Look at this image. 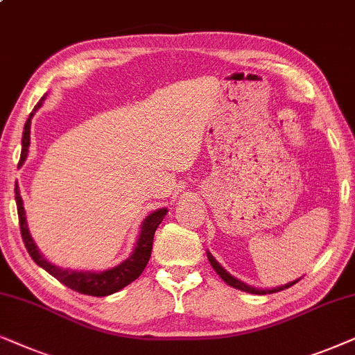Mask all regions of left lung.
<instances>
[{
	"label": "left lung",
	"mask_w": 355,
	"mask_h": 355,
	"mask_svg": "<svg viewBox=\"0 0 355 355\" xmlns=\"http://www.w3.org/2000/svg\"><path fill=\"white\" fill-rule=\"evenodd\" d=\"M207 258H209V263H211V266L216 269V272L219 274V276L222 277V279H224L227 284L229 286H232V287H235V289H240V291H243V292H250V294H257V295H264V294H274V292H279V291H284V289H289L291 286H294V284H297V282H299L300 279H297V281H294V282H289V284H286V286H282V287H277V289H254V287H250V286H247V284H243L242 281H239V279H235L234 276H230L229 272L225 271L224 268L220 266L219 263L216 261L214 258L211 257V253H207Z\"/></svg>",
	"instance_id": "left-lung-1"
}]
</instances>
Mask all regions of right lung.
<instances>
[{"label":"right lung","instance_id":"1","mask_svg":"<svg viewBox=\"0 0 355 355\" xmlns=\"http://www.w3.org/2000/svg\"><path fill=\"white\" fill-rule=\"evenodd\" d=\"M42 101H44V97H42ZM39 107L40 103L34 108V110H37ZM32 116H34V113H31L29 120H27L26 125H24L22 153H21V160H19V164H22L24 160H26L27 153H29ZM14 193H16V205H17L19 225H21V235H22L24 245H26L27 252L31 254V258L34 259L40 268H44L46 272H50L51 276L56 277L61 284H64L66 287H69V289L79 292V294L92 295V297H105V295L115 294V292L123 289V287L131 284L135 279H138L150 258L155 230H157L159 224L164 220L165 214H167V209H157L150 216L146 217L143 225H141V234H139L138 242H136V248L133 254H131L128 259H125L121 264H118V266L102 272L69 271V269H61L58 266H55V264L49 263L39 253L34 240L31 237L29 229H27L26 212H24L22 198H21V193H19L17 182H16V187H14Z\"/></svg>","mask_w":355,"mask_h":355}]
</instances>
